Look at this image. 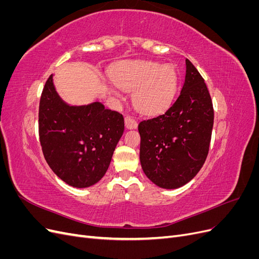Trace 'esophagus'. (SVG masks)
<instances>
[{
    "instance_id": "esophagus-1",
    "label": "esophagus",
    "mask_w": 259,
    "mask_h": 259,
    "mask_svg": "<svg viewBox=\"0 0 259 259\" xmlns=\"http://www.w3.org/2000/svg\"><path fill=\"white\" fill-rule=\"evenodd\" d=\"M125 127L127 130H133V128H136L137 127V122L134 119V117L132 116H126L125 117Z\"/></svg>"
}]
</instances>
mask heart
Segmentation results:
<instances>
[{"mask_svg": "<svg viewBox=\"0 0 259 259\" xmlns=\"http://www.w3.org/2000/svg\"><path fill=\"white\" fill-rule=\"evenodd\" d=\"M113 83L122 90L133 91L132 100L139 112L162 113L170 107L178 91V73L170 65L153 61H130L115 66L110 73ZM111 88L112 95H119Z\"/></svg>", "mask_w": 259, "mask_h": 259, "instance_id": "heart-1", "label": "heart"}]
</instances>
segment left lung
I'll return each mask as SVG.
<instances>
[{"mask_svg":"<svg viewBox=\"0 0 259 259\" xmlns=\"http://www.w3.org/2000/svg\"><path fill=\"white\" fill-rule=\"evenodd\" d=\"M213 124L207 86L186 59L185 83L175 103L163 114L138 125L139 156L146 176L165 189L189 183L206 160Z\"/></svg>","mask_w":259,"mask_h":259,"instance_id":"1","label":"left lung"}]
</instances>
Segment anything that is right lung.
<instances>
[{
	"label": "right lung",
	"instance_id": "1",
	"mask_svg": "<svg viewBox=\"0 0 259 259\" xmlns=\"http://www.w3.org/2000/svg\"><path fill=\"white\" fill-rule=\"evenodd\" d=\"M123 131V115L103 104H65L50 75L38 107V136L46 162L61 180L76 188L99 182Z\"/></svg>",
	"mask_w": 259,
	"mask_h": 259
}]
</instances>
